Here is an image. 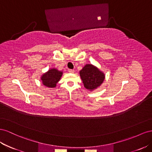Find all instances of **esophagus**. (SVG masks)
Instances as JSON below:
<instances>
[{
  "label": "esophagus",
  "instance_id": "esophagus-1",
  "mask_svg": "<svg viewBox=\"0 0 152 152\" xmlns=\"http://www.w3.org/2000/svg\"><path fill=\"white\" fill-rule=\"evenodd\" d=\"M68 71H69V72H70V73H74V72H75V71H74L73 69H68Z\"/></svg>",
  "mask_w": 152,
  "mask_h": 152
}]
</instances>
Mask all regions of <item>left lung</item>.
I'll list each match as a JSON object with an SVG mask.
<instances>
[{
	"instance_id": "8db88e82",
	"label": "left lung",
	"mask_w": 152,
	"mask_h": 152,
	"mask_svg": "<svg viewBox=\"0 0 152 152\" xmlns=\"http://www.w3.org/2000/svg\"><path fill=\"white\" fill-rule=\"evenodd\" d=\"M80 76L85 88L92 92L100 86L105 79V75L96 66L86 64L80 71Z\"/></svg>"
}]
</instances>
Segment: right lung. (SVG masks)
Segmentation results:
<instances>
[{
	"instance_id": "1",
	"label": "right lung",
	"mask_w": 152,
	"mask_h": 152,
	"mask_svg": "<svg viewBox=\"0 0 152 152\" xmlns=\"http://www.w3.org/2000/svg\"><path fill=\"white\" fill-rule=\"evenodd\" d=\"M62 75V71H59L56 68H51L41 75L42 84L48 88H55Z\"/></svg>"
}]
</instances>
